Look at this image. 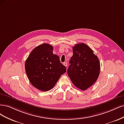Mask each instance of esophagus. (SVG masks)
<instances>
[{
	"label": "esophagus",
	"instance_id": "1",
	"mask_svg": "<svg viewBox=\"0 0 124 124\" xmlns=\"http://www.w3.org/2000/svg\"><path fill=\"white\" fill-rule=\"evenodd\" d=\"M63 65H64V66H67V62L63 63Z\"/></svg>",
	"mask_w": 124,
	"mask_h": 124
}]
</instances>
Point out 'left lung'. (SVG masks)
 Returning a JSON list of instances; mask_svg holds the SVG:
<instances>
[{"label": "left lung", "mask_w": 124, "mask_h": 124, "mask_svg": "<svg viewBox=\"0 0 124 124\" xmlns=\"http://www.w3.org/2000/svg\"><path fill=\"white\" fill-rule=\"evenodd\" d=\"M73 52L67 74L76 86L85 91L97 80L101 70L100 62L92 49L85 43L76 44L73 47Z\"/></svg>", "instance_id": "left-lung-1"}]
</instances>
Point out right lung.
<instances>
[{
    "mask_svg": "<svg viewBox=\"0 0 124 124\" xmlns=\"http://www.w3.org/2000/svg\"><path fill=\"white\" fill-rule=\"evenodd\" d=\"M54 47L42 44L32 50L25 62V70L30 83L37 89L46 92L53 89L66 68L53 54Z\"/></svg>",
    "mask_w": 124,
    "mask_h": 124,
    "instance_id": "obj_1",
    "label": "right lung"
}]
</instances>
